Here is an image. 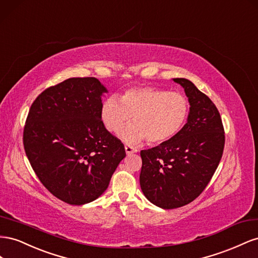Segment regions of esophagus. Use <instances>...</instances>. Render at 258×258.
Instances as JSON below:
<instances>
[{"mask_svg": "<svg viewBox=\"0 0 258 258\" xmlns=\"http://www.w3.org/2000/svg\"><path fill=\"white\" fill-rule=\"evenodd\" d=\"M125 152H126L127 156H132V154H134V153L138 152V150H137L136 148H134L133 146L126 145V146H125Z\"/></svg>", "mask_w": 258, "mask_h": 258, "instance_id": "obj_1", "label": "esophagus"}]
</instances>
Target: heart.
<instances>
[{
    "mask_svg": "<svg viewBox=\"0 0 258 258\" xmlns=\"http://www.w3.org/2000/svg\"><path fill=\"white\" fill-rule=\"evenodd\" d=\"M190 102L185 95L154 86L132 87L119 98L108 97L100 108V119L106 130L121 132L126 143L147 141L160 145L177 136L189 117Z\"/></svg>",
    "mask_w": 258,
    "mask_h": 258,
    "instance_id": "1",
    "label": "heart"
}]
</instances>
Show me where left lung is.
<instances>
[{"mask_svg":"<svg viewBox=\"0 0 258 258\" xmlns=\"http://www.w3.org/2000/svg\"><path fill=\"white\" fill-rule=\"evenodd\" d=\"M190 102L180 133L171 141L142 150L141 188L159 208L177 209L192 202L208 186L222 159L225 133L213 101L191 81L177 78Z\"/></svg>","mask_w":258,"mask_h":258,"instance_id":"obj_1","label":"left lung"}]
</instances>
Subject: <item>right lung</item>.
I'll list each match as a JSON object with an SVG mask.
<instances>
[{"instance_id":"add662e5","label":"right lung","mask_w":258,"mask_h":258,"mask_svg":"<svg viewBox=\"0 0 258 258\" xmlns=\"http://www.w3.org/2000/svg\"><path fill=\"white\" fill-rule=\"evenodd\" d=\"M107 92L96 78H70L42 92L29 110L28 160L43 186L68 204L96 200L126 156L100 119Z\"/></svg>"}]
</instances>
